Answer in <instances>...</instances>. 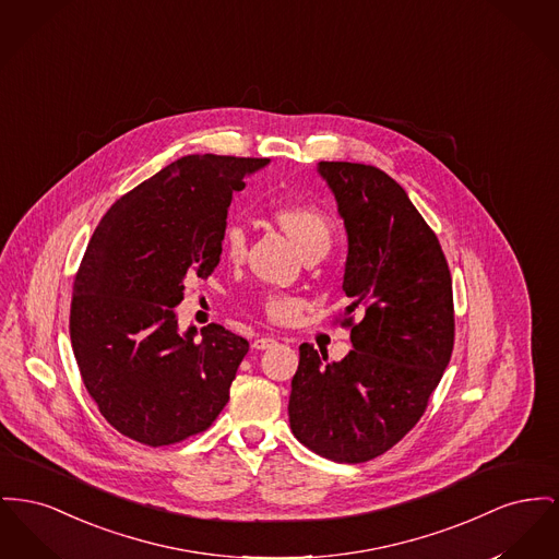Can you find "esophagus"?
<instances>
[{
    "instance_id": "obj_1",
    "label": "esophagus",
    "mask_w": 559,
    "mask_h": 559,
    "mask_svg": "<svg viewBox=\"0 0 559 559\" xmlns=\"http://www.w3.org/2000/svg\"><path fill=\"white\" fill-rule=\"evenodd\" d=\"M278 342L274 340V337H255L253 340V348L255 350H265V348H272V346H276Z\"/></svg>"
}]
</instances>
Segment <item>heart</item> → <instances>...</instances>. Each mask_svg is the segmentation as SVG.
Returning a JSON list of instances; mask_svg holds the SVG:
<instances>
[{"label": "heart", "instance_id": "obj_1", "mask_svg": "<svg viewBox=\"0 0 559 559\" xmlns=\"http://www.w3.org/2000/svg\"><path fill=\"white\" fill-rule=\"evenodd\" d=\"M274 224L285 231L304 258L323 253L328 255L333 242V222L328 213L310 202H289L272 211ZM224 255L230 263H242L247 255V234L238 224L224 231ZM263 314L274 323H287L301 310V299L285 294L262 297Z\"/></svg>", "mask_w": 559, "mask_h": 559}]
</instances>
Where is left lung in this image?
<instances>
[{
	"label": "left lung",
	"instance_id": "obj_1",
	"mask_svg": "<svg viewBox=\"0 0 559 559\" xmlns=\"http://www.w3.org/2000/svg\"><path fill=\"white\" fill-rule=\"evenodd\" d=\"M348 234L344 294L353 350L337 362L299 346L289 423L333 462H367L399 443L427 409L454 350L452 276L435 231L384 170L319 163ZM360 321H354V314Z\"/></svg>",
	"mask_w": 559,
	"mask_h": 559
}]
</instances>
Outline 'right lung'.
Wrapping results in <instances>:
<instances>
[{
  "label": "right lung",
  "instance_id": "1",
  "mask_svg": "<svg viewBox=\"0 0 559 559\" xmlns=\"http://www.w3.org/2000/svg\"><path fill=\"white\" fill-rule=\"evenodd\" d=\"M267 158L192 154L103 215L73 281L69 335L103 418L143 445L211 427L249 342L211 323L179 333L175 306L219 263L231 194Z\"/></svg>",
  "mask_w": 559,
  "mask_h": 559
}]
</instances>
